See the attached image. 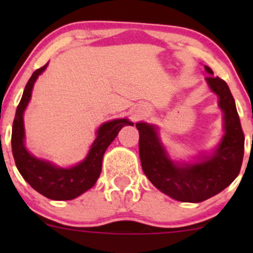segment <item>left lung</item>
I'll list each match as a JSON object with an SVG mask.
<instances>
[{
    "mask_svg": "<svg viewBox=\"0 0 253 253\" xmlns=\"http://www.w3.org/2000/svg\"><path fill=\"white\" fill-rule=\"evenodd\" d=\"M207 84L219 98L223 111L224 134L211 154L198 155L196 162H175L168 154L158 127L137 122L142 169L159 191L180 202L198 203L218 195L237 177L244 159L245 136L228 84L205 66Z\"/></svg>",
    "mask_w": 253,
    "mask_h": 253,
    "instance_id": "left-lung-1",
    "label": "left lung"
}]
</instances>
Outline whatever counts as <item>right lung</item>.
<instances>
[{
	"instance_id": "obj_1",
	"label": "right lung",
	"mask_w": 253,
	"mask_h": 253,
	"mask_svg": "<svg viewBox=\"0 0 253 253\" xmlns=\"http://www.w3.org/2000/svg\"><path fill=\"white\" fill-rule=\"evenodd\" d=\"M48 63L35 71L25 85L18 105L12 127V153L20 175L35 191L53 201H70L78 197L95 185L101 172V163L105 150L116 138L120 129L133 122L116 119L104 122L96 131V138L90 145L86 157L78 164L61 168L48 160L34 157L25 147L24 115L32 98L33 86L38 77L46 70Z\"/></svg>"
}]
</instances>
